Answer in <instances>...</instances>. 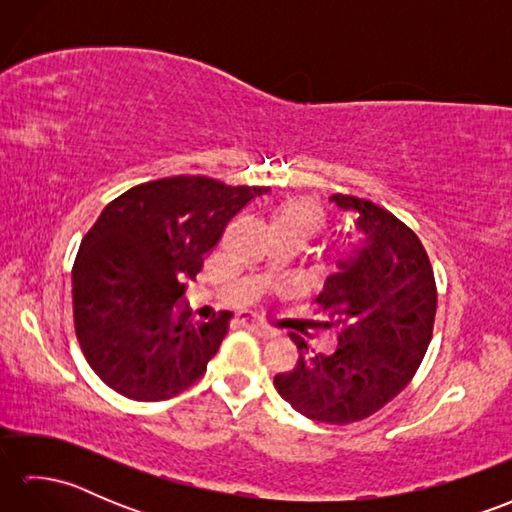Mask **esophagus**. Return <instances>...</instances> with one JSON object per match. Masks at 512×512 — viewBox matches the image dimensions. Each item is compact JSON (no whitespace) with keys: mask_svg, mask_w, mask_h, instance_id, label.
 <instances>
[{"mask_svg":"<svg viewBox=\"0 0 512 512\" xmlns=\"http://www.w3.org/2000/svg\"><path fill=\"white\" fill-rule=\"evenodd\" d=\"M239 321H242L244 325H248V328H253L257 334L266 336V339H270V336L277 334L275 328H270V325H266V323H259L255 319H250V317H246V314H242V317H239Z\"/></svg>","mask_w":512,"mask_h":512,"instance_id":"34e87169","label":"esophagus"}]
</instances>
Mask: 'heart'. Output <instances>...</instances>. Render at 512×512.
<instances>
[{"mask_svg": "<svg viewBox=\"0 0 512 512\" xmlns=\"http://www.w3.org/2000/svg\"><path fill=\"white\" fill-rule=\"evenodd\" d=\"M325 224H328V213L312 198H299L281 204L273 217V231L295 233L306 239V242L312 235L323 231ZM354 253L356 246H343L341 253L336 255V262H347V259L354 257Z\"/></svg>", "mask_w": 512, "mask_h": 512, "instance_id": "1", "label": "heart"}]
</instances>
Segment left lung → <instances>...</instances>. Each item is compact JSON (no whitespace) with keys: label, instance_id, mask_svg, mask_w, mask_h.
Listing matches in <instances>:
<instances>
[{"label":"left lung","instance_id":"1","mask_svg":"<svg viewBox=\"0 0 512 512\" xmlns=\"http://www.w3.org/2000/svg\"><path fill=\"white\" fill-rule=\"evenodd\" d=\"M330 200L356 213L365 235L314 299L317 325L334 334L336 350L310 356L308 343L290 334L299 361L275 376V387L301 416L350 424L385 407L416 374L433 334L438 290L427 250L407 224L354 195Z\"/></svg>","mask_w":512,"mask_h":512}]
</instances>
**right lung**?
Returning a JSON list of instances; mask_svg holds the SVG:
<instances>
[{
	"label": "right lung",
	"instance_id": "obj_1",
	"mask_svg": "<svg viewBox=\"0 0 512 512\" xmlns=\"http://www.w3.org/2000/svg\"><path fill=\"white\" fill-rule=\"evenodd\" d=\"M266 191L173 176L138 184L105 206L76 253L72 303L76 339L107 387L156 402L206 372L233 314L195 321L173 308L226 224Z\"/></svg>",
	"mask_w": 512,
	"mask_h": 512
}]
</instances>
